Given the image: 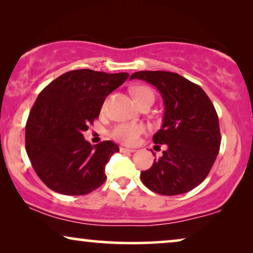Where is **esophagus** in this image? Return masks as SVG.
Instances as JSON below:
<instances>
[{"mask_svg":"<svg viewBox=\"0 0 253 253\" xmlns=\"http://www.w3.org/2000/svg\"><path fill=\"white\" fill-rule=\"evenodd\" d=\"M120 151L121 152H127V153H133L134 151L136 150H133V148H126V147H120Z\"/></svg>","mask_w":253,"mask_h":253,"instance_id":"esophagus-1","label":"esophagus"}]
</instances>
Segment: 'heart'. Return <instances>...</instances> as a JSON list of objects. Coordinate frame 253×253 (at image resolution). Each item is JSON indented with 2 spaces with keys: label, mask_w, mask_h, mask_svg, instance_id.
<instances>
[{
  "label": "heart",
  "mask_w": 253,
  "mask_h": 253,
  "mask_svg": "<svg viewBox=\"0 0 253 253\" xmlns=\"http://www.w3.org/2000/svg\"><path fill=\"white\" fill-rule=\"evenodd\" d=\"M133 98L138 105L145 101H154V93L147 86H138L132 89ZM145 131V126L140 123H121L117 124L110 131V137L120 143L126 145H133L138 138Z\"/></svg>",
  "instance_id": "b5f03b06"
}]
</instances>
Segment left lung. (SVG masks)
<instances>
[{
    "instance_id": "1",
    "label": "left lung",
    "mask_w": 253,
    "mask_h": 253,
    "mask_svg": "<svg viewBox=\"0 0 253 253\" xmlns=\"http://www.w3.org/2000/svg\"><path fill=\"white\" fill-rule=\"evenodd\" d=\"M130 79L154 85L165 103L164 123L153 141L167 150L141 171V182L164 196L191 191L207 177L220 150L219 117L212 101L199 85L175 72L138 71Z\"/></svg>"
}]
</instances>
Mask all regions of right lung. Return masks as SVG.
<instances>
[{"instance_id":"right-lung-1","label":"right lung","mask_w":253,"mask_h":253,"mask_svg":"<svg viewBox=\"0 0 253 253\" xmlns=\"http://www.w3.org/2000/svg\"><path fill=\"white\" fill-rule=\"evenodd\" d=\"M129 77L126 72L81 69L61 75L34 102L25 126V147L39 178L55 192L82 196L106 181L105 166L119 146L84 139L107 95Z\"/></svg>"}]
</instances>
